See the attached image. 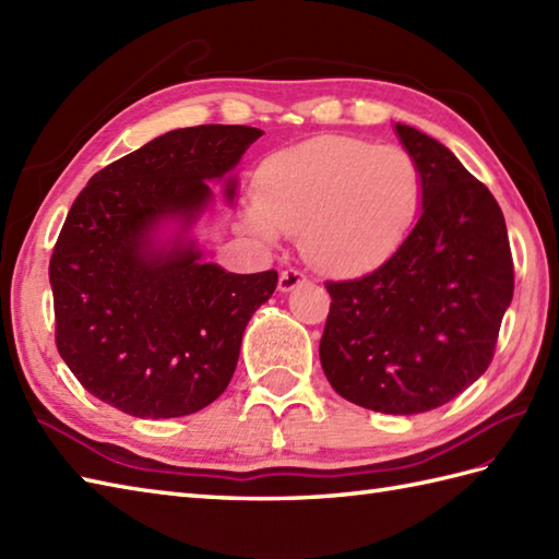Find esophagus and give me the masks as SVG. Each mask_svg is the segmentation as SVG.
Wrapping results in <instances>:
<instances>
[{
  "label": "esophagus",
  "instance_id": "esophagus-1",
  "mask_svg": "<svg viewBox=\"0 0 559 559\" xmlns=\"http://www.w3.org/2000/svg\"><path fill=\"white\" fill-rule=\"evenodd\" d=\"M307 281V276L302 271H298V269H286V271H281V276H278V288L283 290V293H288V290H293V288H298L300 283H305Z\"/></svg>",
  "mask_w": 559,
  "mask_h": 559
}]
</instances>
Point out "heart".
Returning <instances> with one entry per match:
<instances>
[{
	"mask_svg": "<svg viewBox=\"0 0 559 559\" xmlns=\"http://www.w3.org/2000/svg\"><path fill=\"white\" fill-rule=\"evenodd\" d=\"M423 204L420 165L406 148L317 136L261 165L245 223L273 242L300 233L302 254L331 273L382 264L406 240Z\"/></svg>",
	"mask_w": 559,
	"mask_h": 559,
	"instance_id": "1",
	"label": "heart"
}]
</instances>
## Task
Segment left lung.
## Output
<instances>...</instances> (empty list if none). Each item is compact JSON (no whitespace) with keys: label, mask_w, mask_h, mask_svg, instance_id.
<instances>
[{"label":"left lung","mask_w":559,"mask_h":559,"mask_svg":"<svg viewBox=\"0 0 559 559\" xmlns=\"http://www.w3.org/2000/svg\"><path fill=\"white\" fill-rule=\"evenodd\" d=\"M423 173V213L382 266L326 281L319 360L336 394L413 415L444 406L488 370L514 295L502 209L454 153L396 124Z\"/></svg>","instance_id":"8db88e82"}]
</instances>
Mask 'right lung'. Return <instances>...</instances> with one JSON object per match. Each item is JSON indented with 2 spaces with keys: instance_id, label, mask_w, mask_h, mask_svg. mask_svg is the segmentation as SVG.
Wrapping results in <instances>:
<instances>
[{
  "instance_id": "add662e5",
  "label": "right lung",
  "mask_w": 559,
  "mask_h": 559,
  "mask_svg": "<svg viewBox=\"0 0 559 559\" xmlns=\"http://www.w3.org/2000/svg\"><path fill=\"white\" fill-rule=\"evenodd\" d=\"M261 134L242 124L175 129L93 175L71 204L50 259L55 343L108 406L180 418L230 384L245 326L278 273L201 264L192 240L163 247L153 233L168 221L187 230L211 201L206 180L228 175ZM225 197H235L230 177Z\"/></svg>"
}]
</instances>
